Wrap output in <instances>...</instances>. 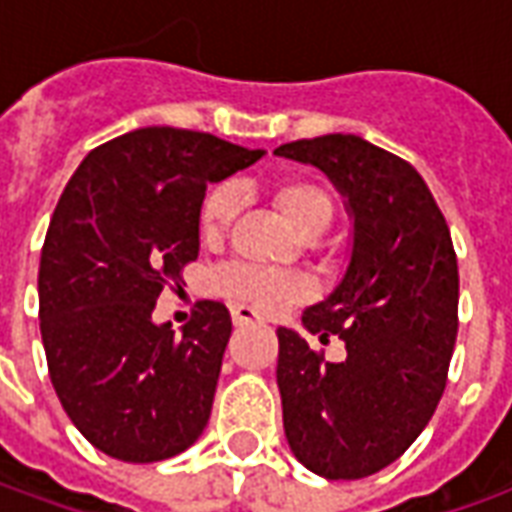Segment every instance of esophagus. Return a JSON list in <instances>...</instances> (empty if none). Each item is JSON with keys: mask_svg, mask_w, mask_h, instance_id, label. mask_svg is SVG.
Instances as JSON below:
<instances>
[{"mask_svg": "<svg viewBox=\"0 0 512 512\" xmlns=\"http://www.w3.org/2000/svg\"><path fill=\"white\" fill-rule=\"evenodd\" d=\"M263 318L257 315L252 307H244V304H238V307H233V323L235 326H249V323H260Z\"/></svg>", "mask_w": 512, "mask_h": 512, "instance_id": "obj_1", "label": "esophagus"}]
</instances>
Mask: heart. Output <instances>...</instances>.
Returning <instances> with one entry per match:
<instances>
[{
    "label": "heart",
    "mask_w": 512,
    "mask_h": 512,
    "mask_svg": "<svg viewBox=\"0 0 512 512\" xmlns=\"http://www.w3.org/2000/svg\"><path fill=\"white\" fill-rule=\"evenodd\" d=\"M271 200L277 205V211L304 235H318L332 224V197H329V191L321 189L312 180H282L271 189ZM238 208H241V189L235 183L213 186L200 208L202 238L219 241L227 233V227L233 224ZM216 290L238 304L274 312L304 299L310 293V282L301 274H290V271L233 266L216 277Z\"/></svg>",
    "instance_id": "obj_1"
}]
</instances>
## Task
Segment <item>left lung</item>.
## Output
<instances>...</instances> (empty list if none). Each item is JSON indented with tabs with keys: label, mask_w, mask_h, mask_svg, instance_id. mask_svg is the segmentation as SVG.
I'll use <instances>...</instances> for the list:
<instances>
[{
	"label": "left lung",
	"mask_w": 512,
	"mask_h": 512,
	"mask_svg": "<svg viewBox=\"0 0 512 512\" xmlns=\"http://www.w3.org/2000/svg\"><path fill=\"white\" fill-rule=\"evenodd\" d=\"M277 156L329 175L354 219L340 285L301 315L304 337L277 329V384L293 455L326 480L381 472L414 444L439 406L458 334V260L450 227L408 161L354 134L299 139Z\"/></svg>",
	"instance_id": "obj_1"
}]
</instances>
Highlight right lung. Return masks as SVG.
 <instances>
[{"label":"right lung","mask_w":512,"mask_h":512,"mask_svg":"<svg viewBox=\"0 0 512 512\" xmlns=\"http://www.w3.org/2000/svg\"><path fill=\"white\" fill-rule=\"evenodd\" d=\"M260 156L213 134L150 126L90 150L68 180L40 252V337L54 392L95 450L164 461L208 425L230 312L200 301L175 337L153 323V307L200 255L208 183Z\"/></svg>","instance_id":"obj_1"}]
</instances>
